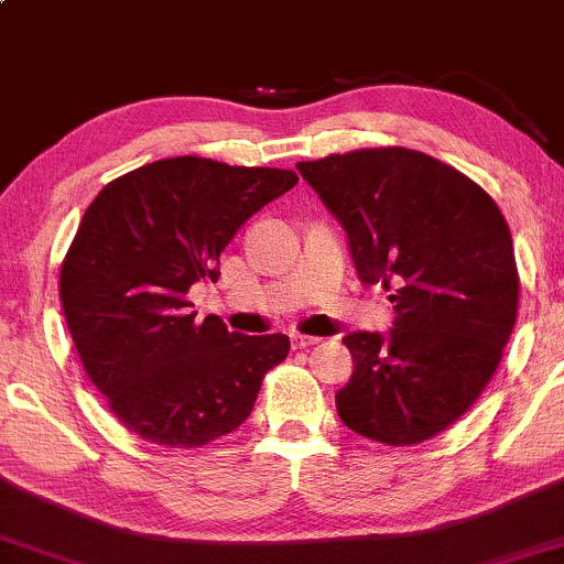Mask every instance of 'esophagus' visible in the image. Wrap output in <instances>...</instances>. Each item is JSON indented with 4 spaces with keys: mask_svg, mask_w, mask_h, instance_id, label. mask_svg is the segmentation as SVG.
<instances>
[{
    "mask_svg": "<svg viewBox=\"0 0 564 564\" xmlns=\"http://www.w3.org/2000/svg\"><path fill=\"white\" fill-rule=\"evenodd\" d=\"M291 336V347L294 349H307V347H313V345H318V336H307V334H300V332H291L289 334Z\"/></svg>",
    "mask_w": 564,
    "mask_h": 564,
    "instance_id": "esophagus-1",
    "label": "esophagus"
}]
</instances>
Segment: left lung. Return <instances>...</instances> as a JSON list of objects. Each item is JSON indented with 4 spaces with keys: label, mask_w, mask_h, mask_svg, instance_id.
<instances>
[{
    "label": "left lung",
    "mask_w": 564,
    "mask_h": 564,
    "mask_svg": "<svg viewBox=\"0 0 564 564\" xmlns=\"http://www.w3.org/2000/svg\"><path fill=\"white\" fill-rule=\"evenodd\" d=\"M296 170L347 230L364 283L392 291L390 336L347 334L336 411L373 443L419 445L456 424L501 364L520 302L507 219L467 174L411 148H360Z\"/></svg>",
    "instance_id": "obj_1"
}]
</instances>
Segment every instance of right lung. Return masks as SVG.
<instances>
[{
    "label": "right lung",
    "instance_id": "right-lung-1",
    "mask_svg": "<svg viewBox=\"0 0 564 564\" xmlns=\"http://www.w3.org/2000/svg\"><path fill=\"white\" fill-rule=\"evenodd\" d=\"M296 172L161 159L116 177L84 212L61 264V304L84 371L129 432L200 448L249 419L286 334L243 336L196 321L187 291Z\"/></svg>",
    "mask_w": 564,
    "mask_h": 564
}]
</instances>
